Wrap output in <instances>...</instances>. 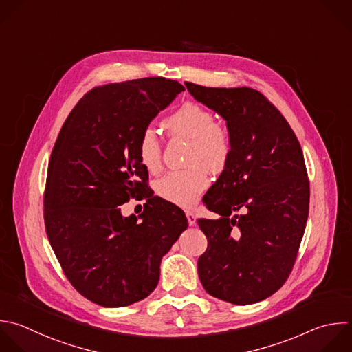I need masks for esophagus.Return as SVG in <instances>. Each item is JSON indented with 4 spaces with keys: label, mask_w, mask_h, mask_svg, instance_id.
<instances>
[{
    "label": "esophagus",
    "mask_w": 352,
    "mask_h": 352,
    "mask_svg": "<svg viewBox=\"0 0 352 352\" xmlns=\"http://www.w3.org/2000/svg\"><path fill=\"white\" fill-rule=\"evenodd\" d=\"M186 216L190 226H195V213L192 210H186Z\"/></svg>",
    "instance_id": "1"
}]
</instances>
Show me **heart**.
Instances as JSON below:
<instances>
[{
  "instance_id": "heart-1",
  "label": "heart",
  "mask_w": 352,
  "mask_h": 352,
  "mask_svg": "<svg viewBox=\"0 0 352 352\" xmlns=\"http://www.w3.org/2000/svg\"><path fill=\"white\" fill-rule=\"evenodd\" d=\"M164 128L175 136L190 140L186 162L187 169L165 175L157 183V192L179 206L194 205L209 186L208 169L221 172L231 157L232 143L228 129L214 121V116L204 106L187 102L176 109L165 121ZM139 158L150 172L161 168V144L157 133L147 128L139 139Z\"/></svg>"
}]
</instances>
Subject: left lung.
Returning a JSON list of instances; mask_svg holds the SVG:
<instances>
[{
	"mask_svg": "<svg viewBox=\"0 0 352 352\" xmlns=\"http://www.w3.org/2000/svg\"><path fill=\"white\" fill-rule=\"evenodd\" d=\"M186 87L226 121L232 143L227 166L204 197L220 219H198L208 238L198 275L210 296L253 304L285 283L304 235L309 183L302 151L287 121L260 92Z\"/></svg>",
	"mask_w": 352,
	"mask_h": 352,
	"instance_id": "obj_1",
	"label": "left lung"
}]
</instances>
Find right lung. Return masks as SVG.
I'll return each mask as SVG.
<instances>
[{
    "label": "right lung",
    "mask_w": 352,
    "mask_h": 352,
    "mask_svg": "<svg viewBox=\"0 0 352 352\" xmlns=\"http://www.w3.org/2000/svg\"><path fill=\"white\" fill-rule=\"evenodd\" d=\"M182 91L162 77L94 88L52 150L48 239L72 285L102 307L146 298L160 280L162 257L188 227L180 208L146 191L148 170L139 158L140 135ZM136 193L146 198L144 213L122 217L120 205Z\"/></svg>",
    "instance_id": "obj_1"
}]
</instances>
